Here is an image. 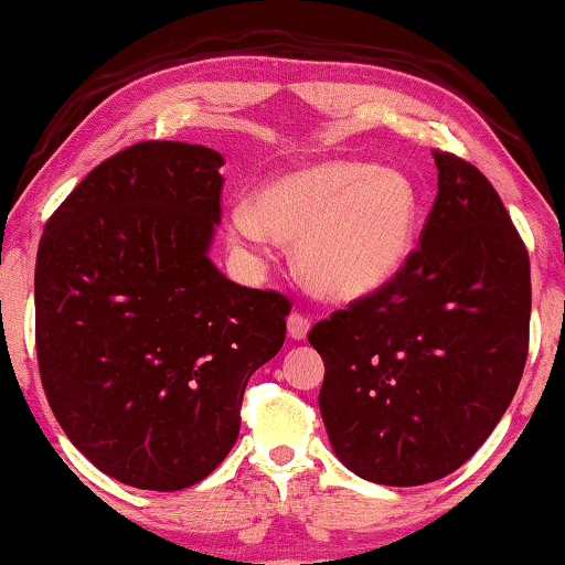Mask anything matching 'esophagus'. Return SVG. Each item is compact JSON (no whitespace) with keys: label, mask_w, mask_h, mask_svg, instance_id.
<instances>
[{"label":"esophagus","mask_w":565,"mask_h":565,"mask_svg":"<svg viewBox=\"0 0 565 565\" xmlns=\"http://www.w3.org/2000/svg\"><path fill=\"white\" fill-rule=\"evenodd\" d=\"M287 329H289V337L300 342V339L308 337V331H310V318L305 316V312H297V310H295V312H291V316L287 318Z\"/></svg>","instance_id":"obj_1"}]
</instances>
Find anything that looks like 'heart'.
I'll use <instances>...</instances> for the list:
<instances>
[{
  "instance_id": "1",
  "label": "heart",
  "mask_w": 565,
  "mask_h": 565,
  "mask_svg": "<svg viewBox=\"0 0 565 565\" xmlns=\"http://www.w3.org/2000/svg\"><path fill=\"white\" fill-rule=\"evenodd\" d=\"M420 226V194L394 168L326 160L278 175L257 192L253 210L236 207V242H265V231L295 244L297 274L326 300L376 295L411 260Z\"/></svg>"
}]
</instances>
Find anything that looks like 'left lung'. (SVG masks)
<instances>
[{"instance_id":"1","label":"left lung","mask_w":565,"mask_h":565,"mask_svg":"<svg viewBox=\"0 0 565 565\" xmlns=\"http://www.w3.org/2000/svg\"><path fill=\"white\" fill-rule=\"evenodd\" d=\"M437 200L392 284L310 329L331 447L358 477L418 487L484 445L529 355L526 244L477 166L434 149Z\"/></svg>"}]
</instances>
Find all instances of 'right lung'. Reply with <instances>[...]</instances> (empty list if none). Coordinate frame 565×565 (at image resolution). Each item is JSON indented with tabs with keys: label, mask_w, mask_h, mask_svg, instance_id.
Here are the masks:
<instances>
[{
	"label": "right lung",
	"mask_w": 565,
	"mask_h": 565,
	"mask_svg": "<svg viewBox=\"0 0 565 565\" xmlns=\"http://www.w3.org/2000/svg\"><path fill=\"white\" fill-rule=\"evenodd\" d=\"M223 158L139 141L99 162L46 221L36 358L67 439L107 477L175 492L221 466L249 376L281 350L289 300L228 281L207 247Z\"/></svg>",
	"instance_id": "1"
}]
</instances>
